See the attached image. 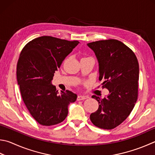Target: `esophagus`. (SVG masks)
I'll return each mask as SVG.
<instances>
[{"instance_id":"esophagus-1","label":"esophagus","mask_w":155,"mask_h":155,"mask_svg":"<svg viewBox=\"0 0 155 155\" xmlns=\"http://www.w3.org/2000/svg\"><path fill=\"white\" fill-rule=\"evenodd\" d=\"M89 97L87 96V95H78V97H77V100L80 101V100H85L87 98H88Z\"/></svg>"}]
</instances>
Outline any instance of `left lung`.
Here are the masks:
<instances>
[{
    "label": "left lung",
    "mask_w": 155,
    "mask_h": 155,
    "mask_svg": "<svg viewBox=\"0 0 155 155\" xmlns=\"http://www.w3.org/2000/svg\"><path fill=\"white\" fill-rule=\"evenodd\" d=\"M99 64V80L108 89L104 98L92 95L99 108L90 115L93 124L104 129L119 125L131 113L137 99L139 64L134 53L115 39L87 44Z\"/></svg>",
    "instance_id": "8db88e82"
}]
</instances>
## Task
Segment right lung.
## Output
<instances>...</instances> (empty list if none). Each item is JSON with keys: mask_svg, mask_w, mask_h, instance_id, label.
<instances>
[{"mask_svg": "<svg viewBox=\"0 0 155 155\" xmlns=\"http://www.w3.org/2000/svg\"><path fill=\"white\" fill-rule=\"evenodd\" d=\"M79 43L77 41L43 36L33 39L22 49L17 65V80L30 114L39 124L51 126L66 119L68 107L77 95L58 92L53 85L54 73Z\"/></svg>", "mask_w": 155, "mask_h": 155, "instance_id": "right-lung-1", "label": "right lung"}]
</instances>
